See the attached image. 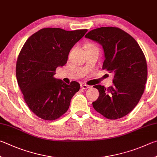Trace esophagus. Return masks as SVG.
Here are the masks:
<instances>
[{"instance_id": "esophagus-1", "label": "esophagus", "mask_w": 157, "mask_h": 157, "mask_svg": "<svg viewBox=\"0 0 157 157\" xmlns=\"http://www.w3.org/2000/svg\"><path fill=\"white\" fill-rule=\"evenodd\" d=\"M80 86H81V88H82V89H86V88H90L89 86H88V85L85 84H81Z\"/></svg>"}]
</instances>
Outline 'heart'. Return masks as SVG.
<instances>
[{"label": "heart", "instance_id": "1", "mask_svg": "<svg viewBox=\"0 0 157 157\" xmlns=\"http://www.w3.org/2000/svg\"><path fill=\"white\" fill-rule=\"evenodd\" d=\"M86 47H94V46H93V45H92V44H88Z\"/></svg>", "mask_w": 157, "mask_h": 157}]
</instances>
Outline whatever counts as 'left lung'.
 I'll return each mask as SVG.
<instances>
[{"label":"left lung","instance_id":"8db88e82","mask_svg":"<svg viewBox=\"0 0 157 157\" xmlns=\"http://www.w3.org/2000/svg\"><path fill=\"white\" fill-rule=\"evenodd\" d=\"M85 37L101 45L105 57L102 69L114 74L113 86H94L99 92L93 102L94 109L108 119L123 117L135 108L144 92L147 68L143 51L130 34L117 27L98 28Z\"/></svg>","mask_w":157,"mask_h":157}]
</instances>
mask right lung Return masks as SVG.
Segmentation results:
<instances>
[{"instance_id": "obj_1", "label": "right lung", "mask_w": 157, "mask_h": 157, "mask_svg": "<svg viewBox=\"0 0 157 157\" xmlns=\"http://www.w3.org/2000/svg\"><path fill=\"white\" fill-rule=\"evenodd\" d=\"M87 29L66 31L44 28L25 42L16 62L18 84L30 110L38 117L53 121L69 109L80 85L67 84L54 78L56 68L67 63L71 49Z\"/></svg>"}]
</instances>
